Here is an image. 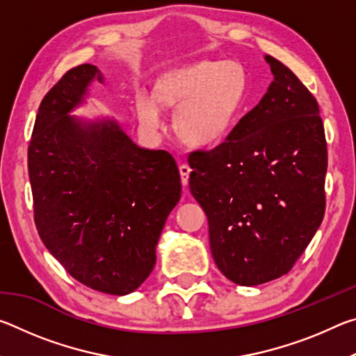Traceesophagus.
<instances>
[{"label":"esophagus","instance_id":"34e87169","mask_svg":"<svg viewBox=\"0 0 356 356\" xmlns=\"http://www.w3.org/2000/svg\"><path fill=\"white\" fill-rule=\"evenodd\" d=\"M179 172H180V179H182V185H188V177H190L191 168L186 163H182L179 166Z\"/></svg>","mask_w":356,"mask_h":356}]
</instances>
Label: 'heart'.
Here are the masks:
<instances>
[{"label": "heart", "instance_id": "b5f03b06", "mask_svg": "<svg viewBox=\"0 0 356 356\" xmlns=\"http://www.w3.org/2000/svg\"><path fill=\"white\" fill-rule=\"evenodd\" d=\"M245 94V72L232 61L186 64L165 76L156 89L161 104L177 110V134L195 147L213 146L229 134ZM159 100L150 94L138 100L140 119L150 134L165 125Z\"/></svg>", "mask_w": 356, "mask_h": 356}]
</instances>
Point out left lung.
I'll return each instance as SVG.
<instances>
[{"label":"left lung","instance_id":"obj_1","mask_svg":"<svg viewBox=\"0 0 356 356\" xmlns=\"http://www.w3.org/2000/svg\"><path fill=\"white\" fill-rule=\"evenodd\" d=\"M264 58L273 81L261 102L220 146L188 156L190 191L207 215L213 261L238 286L286 275L325 212L318 105L291 69Z\"/></svg>","mask_w":356,"mask_h":356}]
</instances>
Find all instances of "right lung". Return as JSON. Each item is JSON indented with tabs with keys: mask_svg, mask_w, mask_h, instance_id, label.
<instances>
[{
	"mask_svg": "<svg viewBox=\"0 0 356 356\" xmlns=\"http://www.w3.org/2000/svg\"><path fill=\"white\" fill-rule=\"evenodd\" d=\"M94 81L105 83L102 72L78 65L39 106L28 149L34 221L70 276L127 295L154 270L182 184L170 152L140 147L114 118L72 114L88 104Z\"/></svg>",
	"mask_w": 356,
	"mask_h": 356,
	"instance_id": "right-lung-1",
	"label": "right lung"
}]
</instances>
